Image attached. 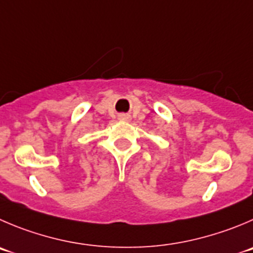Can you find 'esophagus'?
Instances as JSON below:
<instances>
[{
  "instance_id": "34e87169",
  "label": "esophagus",
  "mask_w": 253,
  "mask_h": 253,
  "mask_svg": "<svg viewBox=\"0 0 253 253\" xmlns=\"http://www.w3.org/2000/svg\"><path fill=\"white\" fill-rule=\"evenodd\" d=\"M119 118H120V119H123V120H129V119H130V117H129V115H125V114H122Z\"/></svg>"
}]
</instances>
